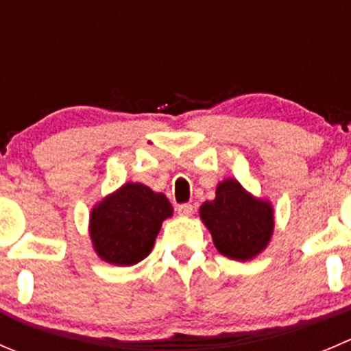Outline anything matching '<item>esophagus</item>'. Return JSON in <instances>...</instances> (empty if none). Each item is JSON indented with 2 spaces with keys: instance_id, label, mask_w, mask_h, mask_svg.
Masks as SVG:
<instances>
[{
  "instance_id": "obj_1",
  "label": "esophagus",
  "mask_w": 351,
  "mask_h": 351,
  "mask_svg": "<svg viewBox=\"0 0 351 351\" xmlns=\"http://www.w3.org/2000/svg\"><path fill=\"white\" fill-rule=\"evenodd\" d=\"M178 214L183 217H189L193 214V206L192 204H180L178 206Z\"/></svg>"
}]
</instances>
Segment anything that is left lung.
Wrapping results in <instances>:
<instances>
[{"mask_svg": "<svg viewBox=\"0 0 351 351\" xmlns=\"http://www.w3.org/2000/svg\"><path fill=\"white\" fill-rule=\"evenodd\" d=\"M199 216L221 255L252 261L266 250L274 233V207L252 195L238 180L217 183L214 200L200 206Z\"/></svg>", "mask_w": 351, "mask_h": 351, "instance_id": "1", "label": "left lung"}]
</instances>
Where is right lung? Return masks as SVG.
Wrapping results in <instances>:
<instances>
[{
	"instance_id": "right-lung-1",
	"label": "right lung",
	"mask_w": 351,
	"mask_h": 351,
	"mask_svg": "<svg viewBox=\"0 0 351 351\" xmlns=\"http://www.w3.org/2000/svg\"><path fill=\"white\" fill-rule=\"evenodd\" d=\"M171 216L173 206L165 193L144 183H123L90 209L94 252L113 266L138 264L151 254L162 221Z\"/></svg>"
}]
</instances>
